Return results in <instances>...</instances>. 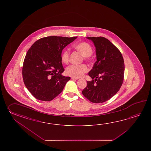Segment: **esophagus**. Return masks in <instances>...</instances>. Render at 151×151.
I'll use <instances>...</instances> for the list:
<instances>
[{"instance_id": "34e87169", "label": "esophagus", "mask_w": 151, "mask_h": 151, "mask_svg": "<svg viewBox=\"0 0 151 151\" xmlns=\"http://www.w3.org/2000/svg\"><path fill=\"white\" fill-rule=\"evenodd\" d=\"M79 78H76V77H71V79H78Z\"/></svg>"}]
</instances>
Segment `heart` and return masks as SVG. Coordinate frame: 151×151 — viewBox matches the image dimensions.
<instances>
[{
  "instance_id": "b5f03b06",
  "label": "heart",
  "mask_w": 151,
  "mask_h": 151,
  "mask_svg": "<svg viewBox=\"0 0 151 151\" xmlns=\"http://www.w3.org/2000/svg\"><path fill=\"white\" fill-rule=\"evenodd\" d=\"M73 47L77 51L80 52L83 55V59L85 61H90L91 59V55L93 53V48L89 43L82 42H78L73 45ZM70 52L68 49H65L62 52L61 60L65 64H68L70 61ZM88 71V68L86 65H71L66 68L65 73L66 75L72 77L79 78L82 77L84 73Z\"/></svg>"
}]
</instances>
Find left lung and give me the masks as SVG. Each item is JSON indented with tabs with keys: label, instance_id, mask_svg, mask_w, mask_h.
I'll list each match as a JSON object with an SVG mask.
<instances>
[{
	"label": "left lung",
	"instance_id": "1",
	"mask_svg": "<svg viewBox=\"0 0 151 151\" xmlns=\"http://www.w3.org/2000/svg\"><path fill=\"white\" fill-rule=\"evenodd\" d=\"M87 38L96 46L97 60L88 73L92 80L87 81L82 93L92 103H104L114 96L122 85L125 72L124 59L119 49L106 38Z\"/></svg>",
	"mask_w": 151,
	"mask_h": 151
}]
</instances>
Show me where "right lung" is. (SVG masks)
I'll list each match as a JSON object with an SVG mask.
<instances>
[{"instance_id": "right-lung-1", "label": "right lung", "mask_w": 151, "mask_h": 151, "mask_svg": "<svg viewBox=\"0 0 151 151\" xmlns=\"http://www.w3.org/2000/svg\"><path fill=\"white\" fill-rule=\"evenodd\" d=\"M77 38L44 37L29 48L23 63L22 74L26 88L36 99L51 101L70 80V77L61 74L65 70L61 55L63 50Z\"/></svg>"}]
</instances>
